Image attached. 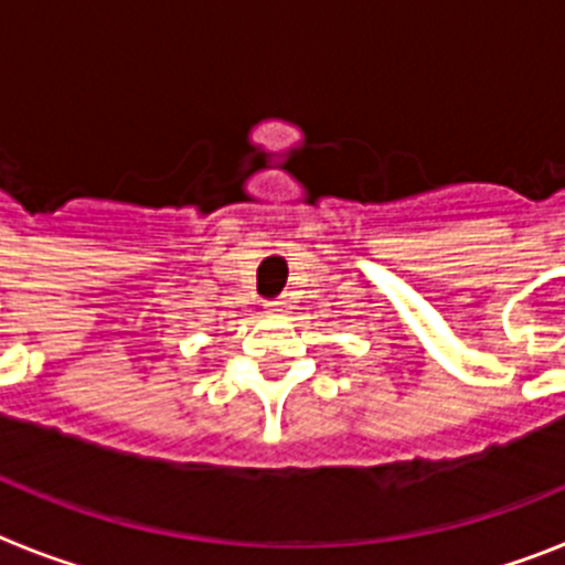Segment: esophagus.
I'll use <instances>...</instances> for the list:
<instances>
[{"label": "esophagus", "instance_id": "esophagus-1", "mask_svg": "<svg viewBox=\"0 0 565 565\" xmlns=\"http://www.w3.org/2000/svg\"><path fill=\"white\" fill-rule=\"evenodd\" d=\"M288 299H268L266 302V311L268 313H288Z\"/></svg>", "mask_w": 565, "mask_h": 565}]
</instances>
